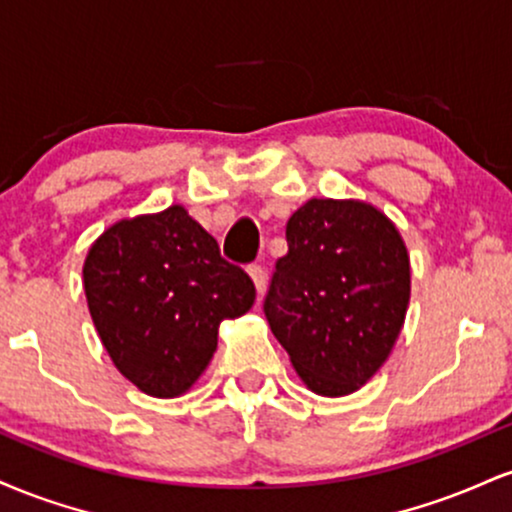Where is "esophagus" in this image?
Returning a JSON list of instances; mask_svg holds the SVG:
<instances>
[{
    "label": "esophagus",
    "instance_id": "34e87169",
    "mask_svg": "<svg viewBox=\"0 0 512 512\" xmlns=\"http://www.w3.org/2000/svg\"><path fill=\"white\" fill-rule=\"evenodd\" d=\"M248 272L252 276V281H255L257 293H262V289H264V269L260 267V264H250Z\"/></svg>",
    "mask_w": 512,
    "mask_h": 512
}]
</instances>
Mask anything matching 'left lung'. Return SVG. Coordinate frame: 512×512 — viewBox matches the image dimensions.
<instances>
[{
  "mask_svg": "<svg viewBox=\"0 0 512 512\" xmlns=\"http://www.w3.org/2000/svg\"><path fill=\"white\" fill-rule=\"evenodd\" d=\"M264 315L308 390L356 392L390 356L411 274L399 231L358 199H310L286 223Z\"/></svg>",
  "mask_w": 512,
  "mask_h": 512,
  "instance_id": "1",
  "label": "left lung"
}]
</instances>
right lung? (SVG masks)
Here are the masks:
<instances>
[{
  "label": "right lung",
  "mask_w": 512,
  "mask_h": 512,
  "mask_svg": "<svg viewBox=\"0 0 512 512\" xmlns=\"http://www.w3.org/2000/svg\"><path fill=\"white\" fill-rule=\"evenodd\" d=\"M84 291L115 368L161 399L195 385L221 322L255 303L250 276L180 204L113 223L88 250Z\"/></svg>",
  "instance_id": "right-lung-1"
}]
</instances>
